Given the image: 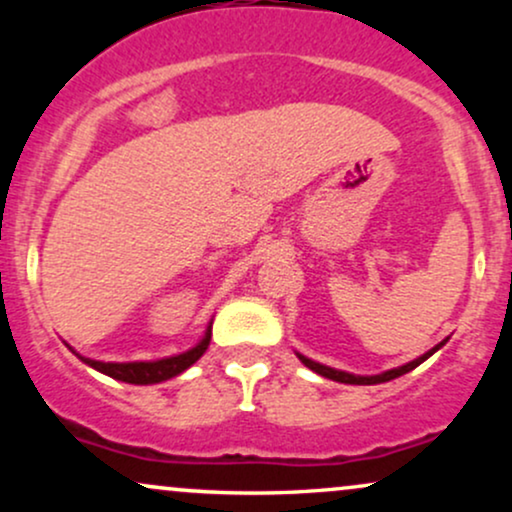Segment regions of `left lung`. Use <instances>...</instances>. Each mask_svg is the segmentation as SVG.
<instances>
[{
    "label": "left lung",
    "instance_id": "left-lung-1",
    "mask_svg": "<svg viewBox=\"0 0 512 512\" xmlns=\"http://www.w3.org/2000/svg\"><path fill=\"white\" fill-rule=\"evenodd\" d=\"M443 344H445V342H440V344L436 346V349H431V351H428V354L419 356V358H416V361L407 363V366H399V368H395V370H387V373H380V375H368V378H363V375H351V373H344V370L327 368V366H322V363L310 361V358H305V356H301V354H298V358H301V361H303L305 366H308L310 370H315L317 375H322V378L337 380V383H346V385H378V383H387V380H395V378H399V375L409 373V370H414L416 366H421V363H424L428 356L436 354V351H438L440 346H443Z\"/></svg>",
    "mask_w": 512,
    "mask_h": 512
}]
</instances>
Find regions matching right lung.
<instances>
[{"instance_id":"obj_1","label":"right lung","mask_w":512,"mask_h":512,"mask_svg":"<svg viewBox=\"0 0 512 512\" xmlns=\"http://www.w3.org/2000/svg\"><path fill=\"white\" fill-rule=\"evenodd\" d=\"M211 339V327L204 334V339L199 342L195 349L185 351L180 356H170V358H161V361H134V363H103V361H91V358L79 356L81 361L88 363L91 368L101 370V373L110 375V378L122 380V383H132V385H154V383H163V380L175 378L180 375L182 370H187L192 363L197 361L199 356L207 351Z\"/></svg>"}]
</instances>
